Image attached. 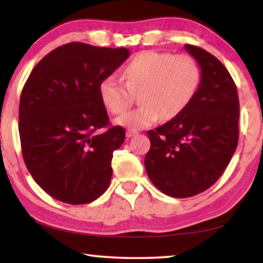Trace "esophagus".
Returning a JSON list of instances; mask_svg holds the SVG:
<instances>
[{
	"label": "esophagus",
	"instance_id": "34e87169",
	"mask_svg": "<svg viewBox=\"0 0 263 263\" xmlns=\"http://www.w3.org/2000/svg\"><path fill=\"white\" fill-rule=\"evenodd\" d=\"M139 133L136 130H127V138H133V136L138 135Z\"/></svg>",
	"mask_w": 263,
	"mask_h": 263
}]
</instances>
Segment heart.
Masks as SVG:
<instances>
[{
    "instance_id": "heart-1",
    "label": "heart",
    "mask_w": 263,
    "mask_h": 263,
    "mask_svg": "<svg viewBox=\"0 0 263 263\" xmlns=\"http://www.w3.org/2000/svg\"><path fill=\"white\" fill-rule=\"evenodd\" d=\"M124 80L107 75L100 81V99L112 114H122L140 92L141 105L117 117V124L130 129L149 127L163 117L172 120L181 115L195 98L201 85L199 63L189 55L170 52H140L123 71Z\"/></svg>"
}]
</instances>
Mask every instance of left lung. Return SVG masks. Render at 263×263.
Returning a JSON list of instances; mask_svg holds the SVG:
<instances>
[{"instance_id":"obj_1","label":"left lung","mask_w":263,"mask_h":263,"mask_svg":"<svg viewBox=\"0 0 263 263\" xmlns=\"http://www.w3.org/2000/svg\"><path fill=\"white\" fill-rule=\"evenodd\" d=\"M184 49L201 67V85L177 117L148 130L147 175L168 196L190 197L218 181L238 143L239 100L235 81L217 57L199 46Z\"/></svg>"}]
</instances>
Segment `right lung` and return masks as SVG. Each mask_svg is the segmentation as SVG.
<instances>
[{"instance_id": "obj_1", "label": "right lung", "mask_w": 263, "mask_h": 263, "mask_svg": "<svg viewBox=\"0 0 263 263\" xmlns=\"http://www.w3.org/2000/svg\"><path fill=\"white\" fill-rule=\"evenodd\" d=\"M129 55L125 48L73 42L52 50L31 71L20 97L21 151L32 177L53 199L84 204L109 186L112 153L125 130L110 125L99 85Z\"/></svg>"}]
</instances>
